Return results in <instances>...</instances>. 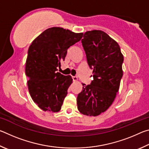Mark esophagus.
Returning <instances> with one entry per match:
<instances>
[{"mask_svg": "<svg viewBox=\"0 0 149 149\" xmlns=\"http://www.w3.org/2000/svg\"><path fill=\"white\" fill-rule=\"evenodd\" d=\"M72 79H73V81H77L78 80L77 77L76 76H72Z\"/></svg>", "mask_w": 149, "mask_h": 149, "instance_id": "esophagus-1", "label": "esophagus"}]
</instances>
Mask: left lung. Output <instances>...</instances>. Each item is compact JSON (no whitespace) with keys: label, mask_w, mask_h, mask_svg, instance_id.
I'll return each mask as SVG.
<instances>
[{"label":"left lung","mask_w":149,"mask_h":149,"mask_svg":"<svg viewBox=\"0 0 149 149\" xmlns=\"http://www.w3.org/2000/svg\"><path fill=\"white\" fill-rule=\"evenodd\" d=\"M81 42L93 80L90 85L82 84L77 108L83 114L97 116L114 100L123 75V56L118 42L100 30L85 32Z\"/></svg>","instance_id":"8db88e82"}]
</instances>
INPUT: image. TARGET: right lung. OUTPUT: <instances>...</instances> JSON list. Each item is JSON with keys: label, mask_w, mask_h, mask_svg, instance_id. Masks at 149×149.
I'll return each mask as SVG.
<instances>
[{"label": "right lung", "mask_w": 149, "mask_h": 149, "mask_svg": "<svg viewBox=\"0 0 149 149\" xmlns=\"http://www.w3.org/2000/svg\"><path fill=\"white\" fill-rule=\"evenodd\" d=\"M83 33L62 27L45 30L30 45L26 63L29 92L35 103L44 111L60 110L72 83L70 75L58 72L67 50L79 41Z\"/></svg>", "instance_id": "obj_1"}]
</instances>
